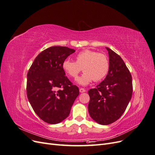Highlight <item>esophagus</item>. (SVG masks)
Segmentation results:
<instances>
[{
  "label": "esophagus",
  "instance_id": "1",
  "mask_svg": "<svg viewBox=\"0 0 155 155\" xmlns=\"http://www.w3.org/2000/svg\"><path fill=\"white\" fill-rule=\"evenodd\" d=\"M86 91V90L85 89H84V88H79V92H85Z\"/></svg>",
  "mask_w": 155,
  "mask_h": 155
}]
</instances>
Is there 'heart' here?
<instances>
[{
  "mask_svg": "<svg viewBox=\"0 0 155 155\" xmlns=\"http://www.w3.org/2000/svg\"><path fill=\"white\" fill-rule=\"evenodd\" d=\"M62 68L73 79H76L83 70L85 72L78 78V83L85 86L93 80L98 81L104 79L109 71V63L107 56L104 54L85 50L76 56V62L68 59L64 60Z\"/></svg>",
  "mask_w": 155,
  "mask_h": 155,
  "instance_id": "heart-1",
  "label": "heart"
}]
</instances>
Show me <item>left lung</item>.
Returning <instances> with one entry per match:
<instances>
[{"mask_svg":"<svg viewBox=\"0 0 155 155\" xmlns=\"http://www.w3.org/2000/svg\"><path fill=\"white\" fill-rule=\"evenodd\" d=\"M109 68L105 79L88 93L89 114L97 124L109 125L124 114L132 97V76L119 55L106 47Z\"/></svg>","mask_w":155,"mask_h":155,"instance_id":"obj_1","label":"left lung"}]
</instances>
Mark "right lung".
<instances>
[{
    "mask_svg": "<svg viewBox=\"0 0 155 155\" xmlns=\"http://www.w3.org/2000/svg\"><path fill=\"white\" fill-rule=\"evenodd\" d=\"M75 51L66 46H51L37 56L28 72V99L37 115L48 124H57L66 119L79 94L62 68L63 62Z\"/></svg>",
    "mask_w": 155,
    "mask_h": 155,
    "instance_id": "right-lung-1",
    "label": "right lung"
}]
</instances>
